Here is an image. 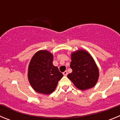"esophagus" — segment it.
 <instances>
[{"instance_id": "1", "label": "esophagus", "mask_w": 120, "mask_h": 120, "mask_svg": "<svg viewBox=\"0 0 120 120\" xmlns=\"http://www.w3.org/2000/svg\"><path fill=\"white\" fill-rule=\"evenodd\" d=\"M63 75H64V76H67V75H68L67 71H65L64 72V73H63Z\"/></svg>"}]
</instances>
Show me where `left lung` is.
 Segmentation results:
<instances>
[{
    "instance_id": "obj_1",
    "label": "left lung",
    "mask_w": 120,
    "mask_h": 120,
    "mask_svg": "<svg viewBox=\"0 0 120 120\" xmlns=\"http://www.w3.org/2000/svg\"><path fill=\"white\" fill-rule=\"evenodd\" d=\"M70 67L72 72L67 75L75 86L80 90L95 86L99 76L98 67L93 57L88 52L80 50L71 55Z\"/></svg>"
}]
</instances>
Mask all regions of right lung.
<instances>
[{
  "instance_id": "1",
  "label": "right lung",
  "mask_w": 120,
  "mask_h": 120,
  "mask_svg": "<svg viewBox=\"0 0 120 120\" xmlns=\"http://www.w3.org/2000/svg\"><path fill=\"white\" fill-rule=\"evenodd\" d=\"M53 55L47 50L37 52L32 58L28 67V79L37 93L50 94L55 91L63 76L57 67L53 65Z\"/></svg>"
}]
</instances>
